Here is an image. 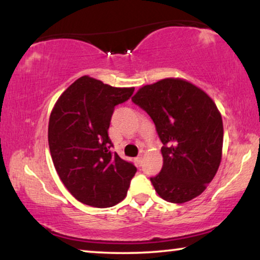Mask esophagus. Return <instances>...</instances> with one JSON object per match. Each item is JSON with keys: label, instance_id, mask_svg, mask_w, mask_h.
I'll list each match as a JSON object with an SVG mask.
<instances>
[{"label": "esophagus", "instance_id": "obj_1", "mask_svg": "<svg viewBox=\"0 0 260 260\" xmlns=\"http://www.w3.org/2000/svg\"><path fill=\"white\" fill-rule=\"evenodd\" d=\"M142 161H143V157H142V155H140V156H137L136 157V163L138 166H142Z\"/></svg>", "mask_w": 260, "mask_h": 260}]
</instances>
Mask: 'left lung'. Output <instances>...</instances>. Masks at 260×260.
<instances>
[{"instance_id":"1","label":"left lung","mask_w":260,"mask_h":260,"mask_svg":"<svg viewBox=\"0 0 260 260\" xmlns=\"http://www.w3.org/2000/svg\"><path fill=\"white\" fill-rule=\"evenodd\" d=\"M131 101L150 116L163 144L162 169L150 177L155 190L173 204L199 197L221 162L223 126L214 102L174 78L145 85Z\"/></svg>"}]
</instances>
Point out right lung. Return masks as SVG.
Wrapping results in <instances>:
<instances>
[{"label": "right lung", "instance_id": "add662e5", "mask_svg": "<svg viewBox=\"0 0 260 260\" xmlns=\"http://www.w3.org/2000/svg\"><path fill=\"white\" fill-rule=\"evenodd\" d=\"M134 91L84 76L52 110L48 144L53 163L70 193L85 205L112 207L126 197L137 168L112 151L108 130L115 106Z\"/></svg>", "mask_w": 260, "mask_h": 260}]
</instances>
